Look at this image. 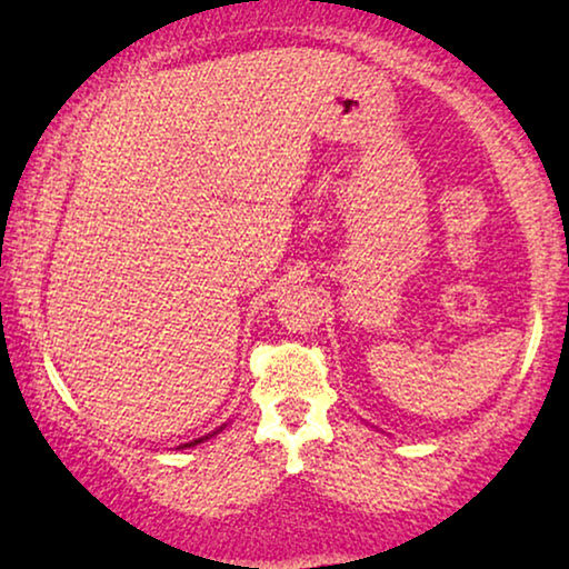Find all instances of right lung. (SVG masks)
Segmentation results:
<instances>
[{"instance_id":"right-lung-1","label":"right lung","mask_w":569,"mask_h":569,"mask_svg":"<svg viewBox=\"0 0 569 569\" xmlns=\"http://www.w3.org/2000/svg\"><path fill=\"white\" fill-rule=\"evenodd\" d=\"M220 430H222V427H220ZM220 430H214L212 435H217V432H220ZM212 435H204V438H197V440L186 442V446H178V448H193V446H199V442H204V440H209V438H212Z\"/></svg>"}]
</instances>
